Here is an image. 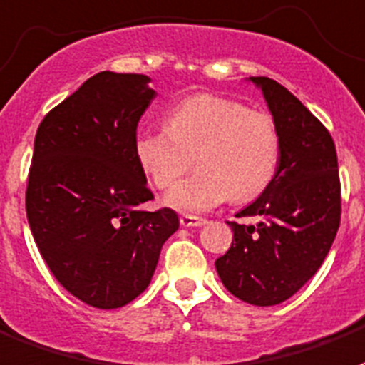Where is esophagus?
<instances>
[{"label": "esophagus", "mask_w": 365, "mask_h": 365, "mask_svg": "<svg viewBox=\"0 0 365 365\" xmlns=\"http://www.w3.org/2000/svg\"><path fill=\"white\" fill-rule=\"evenodd\" d=\"M180 225L182 227H202V225H205V219L185 213V215H180Z\"/></svg>", "instance_id": "1"}]
</instances>
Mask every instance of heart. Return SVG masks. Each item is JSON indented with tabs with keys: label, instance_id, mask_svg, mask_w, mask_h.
Listing matches in <instances>:
<instances>
[{
	"label": "heart",
	"instance_id": "b5f03b06",
	"mask_svg": "<svg viewBox=\"0 0 365 365\" xmlns=\"http://www.w3.org/2000/svg\"><path fill=\"white\" fill-rule=\"evenodd\" d=\"M136 160L153 186L173 188L167 204L179 212H204L225 200H254L273 182L281 138L273 117L215 94H196L171 109L167 128L144 130L134 142Z\"/></svg>",
	"mask_w": 365,
	"mask_h": 365
}]
</instances>
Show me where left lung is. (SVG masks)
<instances>
[{
    "label": "left lung",
    "mask_w": 365,
    "mask_h": 365,
    "mask_svg": "<svg viewBox=\"0 0 365 365\" xmlns=\"http://www.w3.org/2000/svg\"><path fill=\"white\" fill-rule=\"evenodd\" d=\"M269 106L281 138L273 182L229 221L232 245L215 262L227 290L254 306H275L302 289L341 225V180L335 142L297 96L267 76H250Z\"/></svg>",
    "instance_id": "8db88e82"
}]
</instances>
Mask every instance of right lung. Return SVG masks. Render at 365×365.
I'll use <instances>...</instances> for the list:
<instances>
[{
	"instance_id": "add662e5",
	"label": "right lung",
	"mask_w": 365,
	"mask_h": 365,
	"mask_svg": "<svg viewBox=\"0 0 365 365\" xmlns=\"http://www.w3.org/2000/svg\"><path fill=\"white\" fill-rule=\"evenodd\" d=\"M150 78L101 71L38 127L26 217L43 262L88 306L120 308L152 281L179 215L153 200L136 160V127L155 98Z\"/></svg>"
}]
</instances>
